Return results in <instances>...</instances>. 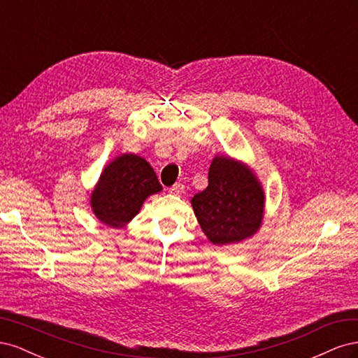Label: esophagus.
Returning <instances> with one entry per match:
<instances>
[{"instance_id":"34e87169","label":"esophagus","mask_w":358,"mask_h":358,"mask_svg":"<svg viewBox=\"0 0 358 358\" xmlns=\"http://www.w3.org/2000/svg\"><path fill=\"white\" fill-rule=\"evenodd\" d=\"M183 188H185V187H183V183L176 182L175 185L169 188V192H170V194H173V196H180V194L183 192Z\"/></svg>"}]
</instances>
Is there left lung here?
I'll use <instances>...</instances> for the list:
<instances>
[{"label":"left lung","mask_w":358,"mask_h":358,"mask_svg":"<svg viewBox=\"0 0 358 358\" xmlns=\"http://www.w3.org/2000/svg\"><path fill=\"white\" fill-rule=\"evenodd\" d=\"M191 204L209 241L227 245L241 242L258 230L264 194L245 166L216 157L209 169L208 188L196 194Z\"/></svg>","instance_id":"left-lung-1"}]
</instances>
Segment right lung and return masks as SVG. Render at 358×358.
Returning a JSON list of instances; mask_svg holds the SVG:
<instances>
[{
	"mask_svg": "<svg viewBox=\"0 0 358 358\" xmlns=\"http://www.w3.org/2000/svg\"><path fill=\"white\" fill-rule=\"evenodd\" d=\"M161 189L149 162L125 154L104 169L92 191L91 204L100 221L110 227H124L137 215L146 197Z\"/></svg>",
	"mask_w": 358,
	"mask_h": 358,
	"instance_id": "obj_1",
	"label": "right lung"
}]
</instances>
